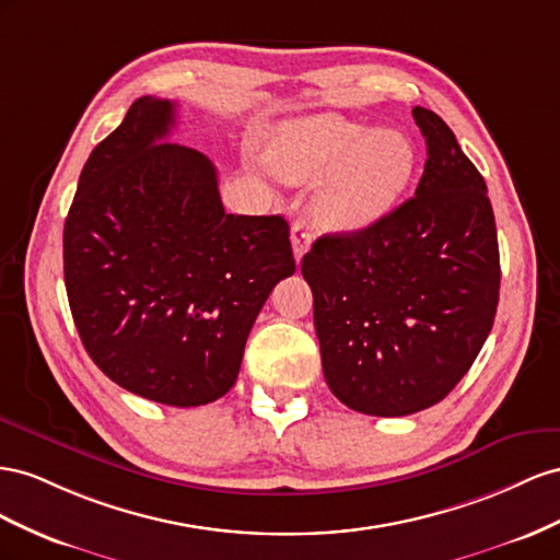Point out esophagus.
I'll list each match as a JSON object with an SVG mask.
<instances>
[{
  "instance_id": "esophagus-1",
  "label": "esophagus",
  "mask_w": 560,
  "mask_h": 560,
  "mask_svg": "<svg viewBox=\"0 0 560 560\" xmlns=\"http://www.w3.org/2000/svg\"><path fill=\"white\" fill-rule=\"evenodd\" d=\"M291 244H293V253H295V260L300 262L302 255H305L312 246V234L307 230V225L302 220H295L293 228H291Z\"/></svg>"
}]
</instances>
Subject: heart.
<instances>
[{"label": "heart", "instance_id": "b5f03b06", "mask_svg": "<svg viewBox=\"0 0 560 560\" xmlns=\"http://www.w3.org/2000/svg\"><path fill=\"white\" fill-rule=\"evenodd\" d=\"M267 159L289 183L324 180L314 218L324 230L340 234L369 230L385 218L418 164L406 133L332 112L281 124L271 133Z\"/></svg>", "mask_w": 560, "mask_h": 560}]
</instances>
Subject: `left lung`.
<instances>
[{
  "label": "left lung",
  "instance_id": "1",
  "mask_svg": "<svg viewBox=\"0 0 560 560\" xmlns=\"http://www.w3.org/2000/svg\"><path fill=\"white\" fill-rule=\"evenodd\" d=\"M415 197L373 228L318 236L302 258L330 392L377 418L448 396L471 369L500 300V248L483 175L436 112Z\"/></svg>",
  "mask_w": 560,
  "mask_h": 560
}]
</instances>
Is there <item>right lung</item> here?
<instances>
[{
    "label": "right lung",
    "instance_id": "right-lung-1",
    "mask_svg": "<svg viewBox=\"0 0 560 560\" xmlns=\"http://www.w3.org/2000/svg\"><path fill=\"white\" fill-rule=\"evenodd\" d=\"M175 103L142 95L95 145L62 230L74 326L126 392L175 408L225 396L275 285L289 222L232 215L209 156L166 142Z\"/></svg>",
    "mask_w": 560,
    "mask_h": 560
}]
</instances>
